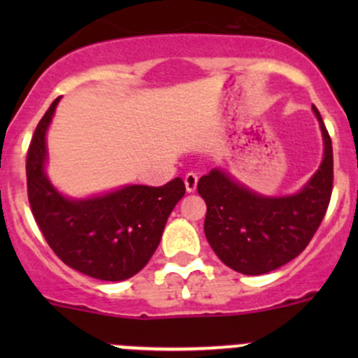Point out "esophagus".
Returning a JSON list of instances; mask_svg holds the SVG:
<instances>
[{
  "mask_svg": "<svg viewBox=\"0 0 358 358\" xmlns=\"http://www.w3.org/2000/svg\"><path fill=\"white\" fill-rule=\"evenodd\" d=\"M197 180H199V176H197V173L190 171L185 175V189L187 192H194V190L197 189Z\"/></svg>",
  "mask_w": 358,
  "mask_h": 358,
  "instance_id": "esophagus-1",
  "label": "esophagus"
}]
</instances>
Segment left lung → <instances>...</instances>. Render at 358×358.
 <instances>
[{
	"label": "left lung",
	"mask_w": 358,
	"mask_h": 358,
	"mask_svg": "<svg viewBox=\"0 0 358 358\" xmlns=\"http://www.w3.org/2000/svg\"><path fill=\"white\" fill-rule=\"evenodd\" d=\"M324 159L294 196L265 197L213 169L201 176L197 192L208 211L204 234L220 259L244 275H262L294 259L322 223L333 192V143L320 112Z\"/></svg>",
	"instance_id": "left-lung-1"
}]
</instances>
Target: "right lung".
<instances>
[{
	"mask_svg": "<svg viewBox=\"0 0 358 358\" xmlns=\"http://www.w3.org/2000/svg\"><path fill=\"white\" fill-rule=\"evenodd\" d=\"M59 99L36 126L27 150V196L48 246L66 265L100 280H124L149 263L169 213L185 194L175 178L162 187L128 185L92 199H67L45 173L46 129Z\"/></svg>",
	"mask_w": 358,
	"mask_h": 358,
	"instance_id": "right-lung-1",
	"label": "right lung"
}]
</instances>
